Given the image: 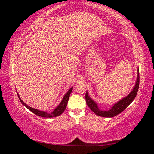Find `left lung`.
<instances>
[{"mask_svg":"<svg viewBox=\"0 0 154 154\" xmlns=\"http://www.w3.org/2000/svg\"><path fill=\"white\" fill-rule=\"evenodd\" d=\"M137 78L136 83L135 84V86L133 88V90L131 92L129 93V94L127 95L124 98L119 100L118 103H115L112 106L111 109L109 110H101L98 108L97 104L94 101H93L88 94V92L87 91L85 94V100L86 103L88 106L91 109L93 112L95 113L96 115L101 116V117H105V118H112L114 116H116L120 114L127 108V107L132 103L136 97L137 93L139 89V69L137 71Z\"/></svg>","mask_w":154,"mask_h":154,"instance_id":"obj_1","label":"left lung"}]
</instances>
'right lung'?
Listing matches in <instances>:
<instances>
[{
  "instance_id": "right-lung-1",
  "label": "right lung",
  "mask_w": 154,
  "mask_h": 154,
  "mask_svg": "<svg viewBox=\"0 0 154 154\" xmlns=\"http://www.w3.org/2000/svg\"><path fill=\"white\" fill-rule=\"evenodd\" d=\"M72 88H73V87H71L67 92L66 94H65V96H63L62 101L60 102L59 105L50 114L46 112L40 111V110H37V109L32 108V107H31V106H29L20 99V97L19 95H18V93H17V95L18 96V98H19V100H20V101L22 103V105H24L27 109H28L30 111L32 112V113H34L35 114L38 116H41V117H43V118H53V117H57V116H60V114L63 113V112L65 110H66V108L67 105V102H68L69 98L70 97V94H71V93L72 91Z\"/></svg>"
}]
</instances>
